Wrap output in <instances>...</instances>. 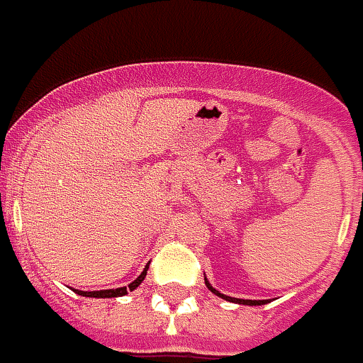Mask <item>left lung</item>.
<instances>
[{
  "instance_id": "8db88e82",
  "label": "left lung",
  "mask_w": 363,
  "mask_h": 363,
  "mask_svg": "<svg viewBox=\"0 0 363 363\" xmlns=\"http://www.w3.org/2000/svg\"><path fill=\"white\" fill-rule=\"evenodd\" d=\"M206 286H208V289H210V291L213 292L216 296L223 298V300H228V301H236V303H243V306H262L264 301H266V300H240V298L225 296V294H221V292H219V291H216V289H213V286H211L210 283H208V281H206Z\"/></svg>"
}]
</instances>
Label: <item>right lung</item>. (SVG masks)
I'll use <instances>...</instances> for the list:
<instances>
[{"label":"right lung","mask_w":363,"mask_h":363,"mask_svg":"<svg viewBox=\"0 0 363 363\" xmlns=\"http://www.w3.org/2000/svg\"><path fill=\"white\" fill-rule=\"evenodd\" d=\"M147 274V266L144 268V272H142L138 277H136L135 281H133L131 285L129 286H120V289H108V291H77L80 296H86V298H118V296H125L127 292L129 291H135L136 286L140 285L142 281H144V277H146Z\"/></svg>","instance_id":"1"}]
</instances>
